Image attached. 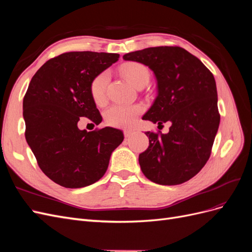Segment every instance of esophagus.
I'll return each instance as SVG.
<instances>
[{
    "label": "esophagus",
    "mask_w": 252,
    "mask_h": 252,
    "mask_svg": "<svg viewBox=\"0 0 252 252\" xmlns=\"http://www.w3.org/2000/svg\"><path fill=\"white\" fill-rule=\"evenodd\" d=\"M132 134H133V130H130V129H125L124 130L125 138H130Z\"/></svg>",
    "instance_id": "34e87169"
}]
</instances>
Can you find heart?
Here are the masks:
<instances>
[{"instance_id": "b5f03b06", "label": "heart", "mask_w": 252, "mask_h": 252, "mask_svg": "<svg viewBox=\"0 0 252 252\" xmlns=\"http://www.w3.org/2000/svg\"><path fill=\"white\" fill-rule=\"evenodd\" d=\"M122 73L136 88L146 86L150 72L148 68L142 63L130 62L122 66ZM109 82L107 72H102L90 83V94L96 104L104 103L106 98V89ZM144 111V107L140 104L116 103L111 105L105 113L106 123L113 127L130 128L134 125L136 119Z\"/></svg>"}]
</instances>
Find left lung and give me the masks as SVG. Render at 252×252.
I'll list each match as a JSON object with an SVG mask.
<instances>
[{
  "mask_svg": "<svg viewBox=\"0 0 252 252\" xmlns=\"http://www.w3.org/2000/svg\"><path fill=\"white\" fill-rule=\"evenodd\" d=\"M123 59L148 66L158 81V96L143 120L171 122L168 133L145 132L149 146L139 156L144 175L159 185L187 182L207 163L220 125L213 74L178 46L145 48Z\"/></svg>",
  "mask_w": 252,
  "mask_h": 252,
  "instance_id": "left-lung-1",
  "label": "left lung"
}]
</instances>
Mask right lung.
Listing matches in <instances>:
<instances>
[{"label": "right lung", "mask_w": 252, "mask_h": 252, "mask_svg": "<svg viewBox=\"0 0 252 252\" xmlns=\"http://www.w3.org/2000/svg\"><path fill=\"white\" fill-rule=\"evenodd\" d=\"M118 53L72 51L47 61L35 72L23 100L25 138L47 177L66 188L100 180L112 151L123 142L120 129L80 130V117L102 122L90 83L119 60Z\"/></svg>", "instance_id": "add662e5"}]
</instances>
